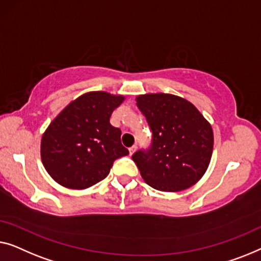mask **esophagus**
I'll list each match as a JSON object with an SVG mask.
<instances>
[{
    "instance_id": "obj_1",
    "label": "esophagus",
    "mask_w": 261,
    "mask_h": 261,
    "mask_svg": "<svg viewBox=\"0 0 261 261\" xmlns=\"http://www.w3.org/2000/svg\"><path fill=\"white\" fill-rule=\"evenodd\" d=\"M136 150H137V145H132L131 148H129V152H130V155H134Z\"/></svg>"
}]
</instances>
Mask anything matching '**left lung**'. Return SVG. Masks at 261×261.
<instances>
[{"label": "left lung", "mask_w": 261, "mask_h": 261, "mask_svg": "<svg viewBox=\"0 0 261 261\" xmlns=\"http://www.w3.org/2000/svg\"><path fill=\"white\" fill-rule=\"evenodd\" d=\"M136 101L152 131L151 146L132 155L145 183L161 192H181L195 185L213 153L214 136L208 120L178 95L148 93Z\"/></svg>", "instance_id": "8db88e82"}]
</instances>
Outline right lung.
I'll list each match as a JSON object with an SVG mask.
<instances>
[{
  "label": "right lung",
  "instance_id": "add662e5",
  "mask_svg": "<svg viewBox=\"0 0 261 261\" xmlns=\"http://www.w3.org/2000/svg\"><path fill=\"white\" fill-rule=\"evenodd\" d=\"M124 95L93 91L69 102L41 138V161L59 185L86 189L109 175L113 162L129 155L118 127L110 124Z\"/></svg>",
  "mask_w": 261,
  "mask_h": 261
}]
</instances>
